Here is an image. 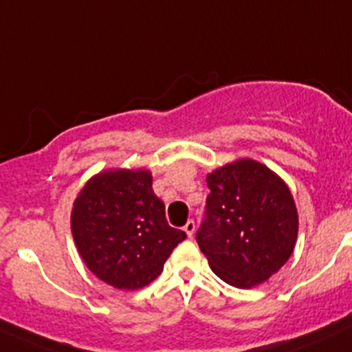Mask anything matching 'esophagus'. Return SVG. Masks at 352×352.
Returning a JSON list of instances; mask_svg holds the SVG:
<instances>
[{"label":"esophagus","mask_w":352,"mask_h":352,"mask_svg":"<svg viewBox=\"0 0 352 352\" xmlns=\"http://www.w3.org/2000/svg\"><path fill=\"white\" fill-rule=\"evenodd\" d=\"M184 230L187 232L188 237H192V235H194V232H195V222H194V220H188V222L184 226Z\"/></svg>","instance_id":"obj_1"}]
</instances>
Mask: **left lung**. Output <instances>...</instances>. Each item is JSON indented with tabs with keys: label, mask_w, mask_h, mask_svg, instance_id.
<instances>
[{
	"label": "left lung",
	"mask_w": 352,
	"mask_h": 352,
	"mask_svg": "<svg viewBox=\"0 0 352 352\" xmlns=\"http://www.w3.org/2000/svg\"><path fill=\"white\" fill-rule=\"evenodd\" d=\"M210 194L197 232L215 276L239 289L265 283L292 256L299 215L287 184L252 158L207 173Z\"/></svg>",
	"instance_id": "obj_1"
}]
</instances>
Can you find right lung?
Listing matches in <instances>:
<instances>
[{
    "label": "right lung",
    "instance_id": "add662e5",
    "mask_svg": "<svg viewBox=\"0 0 352 352\" xmlns=\"http://www.w3.org/2000/svg\"><path fill=\"white\" fill-rule=\"evenodd\" d=\"M72 234L85 265L122 291L155 280L187 237L168 226L145 168H111L91 177L73 202Z\"/></svg>",
    "mask_w": 352,
    "mask_h": 352
}]
</instances>
